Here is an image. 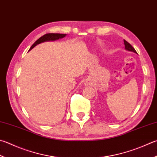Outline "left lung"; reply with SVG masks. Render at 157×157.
I'll use <instances>...</instances> for the list:
<instances>
[{
  "label": "left lung",
  "instance_id": "obj_1",
  "mask_svg": "<svg viewBox=\"0 0 157 157\" xmlns=\"http://www.w3.org/2000/svg\"><path fill=\"white\" fill-rule=\"evenodd\" d=\"M124 46H125V49L126 50H127V51H132V52H133L135 53H137V52H136L135 48L128 42H126V40H124Z\"/></svg>",
  "mask_w": 157,
  "mask_h": 157
}]
</instances>
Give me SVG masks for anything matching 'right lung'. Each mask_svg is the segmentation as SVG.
<instances>
[{
    "label": "right lung",
    "mask_w": 157,
    "mask_h": 157,
    "mask_svg": "<svg viewBox=\"0 0 157 157\" xmlns=\"http://www.w3.org/2000/svg\"><path fill=\"white\" fill-rule=\"evenodd\" d=\"M66 34H61V33H47L45 34L43 36L40 37L36 42H35L31 47L29 49V51H31L32 48H33L34 47L39 44L40 43H42L44 42H48V41H55V40H57L59 39H61V38H63L65 36H66Z\"/></svg>",
    "instance_id": "add662e5"
}]
</instances>
